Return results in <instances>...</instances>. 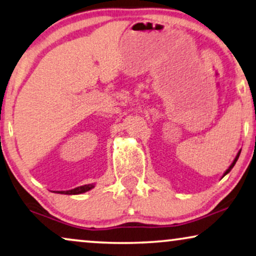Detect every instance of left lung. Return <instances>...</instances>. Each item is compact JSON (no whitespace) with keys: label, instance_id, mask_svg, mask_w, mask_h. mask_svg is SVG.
Segmentation results:
<instances>
[{"label":"left lung","instance_id":"1","mask_svg":"<svg viewBox=\"0 0 256 256\" xmlns=\"http://www.w3.org/2000/svg\"><path fill=\"white\" fill-rule=\"evenodd\" d=\"M240 152H241V150H239V152H238V154H236V159H234V160H233V162L231 164V166H230V167H228V169H226V172H224V175H222V178H224V176H225L226 174H228V172H231V169H232L233 167H234V164H236V161H238V159H239Z\"/></svg>","mask_w":256,"mask_h":256}]
</instances>
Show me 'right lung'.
Masks as SVG:
<instances>
[{"instance_id":"obj_1","label":"right lung","mask_w":256,"mask_h":256,"mask_svg":"<svg viewBox=\"0 0 256 256\" xmlns=\"http://www.w3.org/2000/svg\"><path fill=\"white\" fill-rule=\"evenodd\" d=\"M94 186H95L94 184H84V186H78V188L66 190V192H56L64 194V195H78V194H84V192H89V190H92Z\"/></svg>"}]
</instances>
